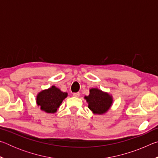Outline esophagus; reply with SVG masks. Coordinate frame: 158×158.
<instances>
[{
	"label": "esophagus",
	"instance_id": "1",
	"mask_svg": "<svg viewBox=\"0 0 158 158\" xmlns=\"http://www.w3.org/2000/svg\"><path fill=\"white\" fill-rule=\"evenodd\" d=\"M73 96L74 98H79L80 93H73Z\"/></svg>",
	"mask_w": 158,
	"mask_h": 158
}]
</instances>
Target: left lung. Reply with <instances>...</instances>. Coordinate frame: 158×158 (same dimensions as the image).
I'll use <instances>...</instances> for the list:
<instances>
[{
	"label": "left lung",
	"mask_w": 158,
	"mask_h": 158,
	"mask_svg": "<svg viewBox=\"0 0 158 158\" xmlns=\"http://www.w3.org/2000/svg\"><path fill=\"white\" fill-rule=\"evenodd\" d=\"M84 98L88 102L90 110L98 115L106 113L113 103V98L111 95L97 88L90 89V94L85 96Z\"/></svg>",
	"instance_id": "obj_1"
}]
</instances>
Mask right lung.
Listing matches in <instances>:
<instances>
[{"label":"right lung","instance_id":"right-lung-1","mask_svg":"<svg viewBox=\"0 0 158 158\" xmlns=\"http://www.w3.org/2000/svg\"><path fill=\"white\" fill-rule=\"evenodd\" d=\"M68 97V93L61 90L52 85L49 89L42 90L36 97V102L40 106L42 111L49 114H54L57 111L64 99Z\"/></svg>","mask_w":158,"mask_h":158}]
</instances>
